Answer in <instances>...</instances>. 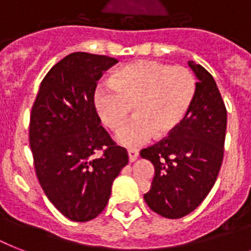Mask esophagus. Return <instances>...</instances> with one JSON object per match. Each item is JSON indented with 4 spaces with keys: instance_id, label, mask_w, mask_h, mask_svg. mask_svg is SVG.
I'll return each mask as SVG.
<instances>
[{
    "instance_id": "1",
    "label": "esophagus",
    "mask_w": 251,
    "mask_h": 251,
    "mask_svg": "<svg viewBox=\"0 0 251 251\" xmlns=\"http://www.w3.org/2000/svg\"><path fill=\"white\" fill-rule=\"evenodd\" d=\"M127 155H129V160L130 161H135V160H137L138 155H139V152H138V150L130 149L129 151H127Z\"/></svg>"
}]
</instances>
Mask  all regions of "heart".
<instances>
[{
	"mask_svg": "<svg viewBox=\"0 0 251 251\" xmlns=\"http://www.w3.org/2000/svg\"><path fill=\"white\" fill-rule=\"evenodd\" d=\"M195 91L197 82L187 68L135 61L116 70L109 86L96 87L94 106L110 130L125 124L133 106L135 117L118 131L116 139L126 147H137L153 135H171L186 117Z\"/></svg>",
	"mask_w": 251,
	"mask_h": 251,
	"instance_id": "heart-1",
	"label": "heart"
}]
</instances>
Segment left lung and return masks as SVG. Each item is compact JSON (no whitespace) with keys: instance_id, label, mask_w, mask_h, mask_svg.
<instances>
[{"instance_id":"left-lung-1","label":"left lung","mask_w":251,"mask_h":251,"mask_svg":"<svg viewBox=\"0 0 251 251\" xmlns=\"http://www.w3.org/2000/svg\"><path fill=\"white\" fill-rule=\"evenodd\" d=\"M197 76V91L186 117L177 129L141 156L155 167L145 201L167 219L190 214L214 186L224 156L226 109L216 82L194 61L187 62Z\"/></svg>"}]
</instances>
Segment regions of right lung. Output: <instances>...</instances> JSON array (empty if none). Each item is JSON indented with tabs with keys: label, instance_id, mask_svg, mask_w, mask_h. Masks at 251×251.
<instances>
[{
	"label": "right lung",
	"instance_id": "obj_1",
	"mask_svg": "<svg viewBox=\"0 0 251 251\" xmlns=\"http://www.w3.org/2000/svg\"><path fill=\"white\" fill-rule=\"evenodd\" d=\"M117 62L86 52L69 54L45 75L31 110L29 147L37 178L53 206L73 222L101 214L114 178L129 161L94 106L96 82Z\"/></svg>",
	"mask_w": 251,
	"mask_h": 251
}]
</instances>
